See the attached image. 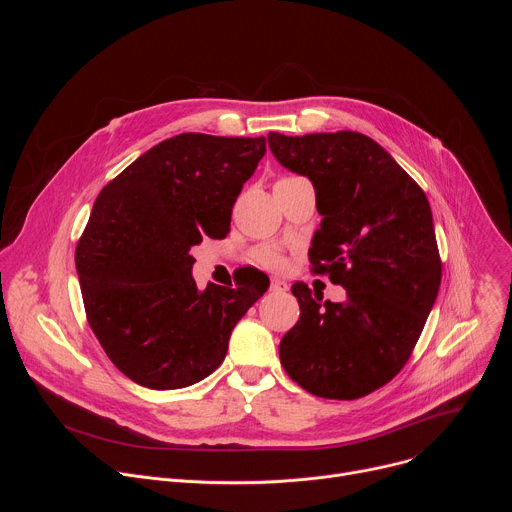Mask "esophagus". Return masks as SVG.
<instances>
[{"label":"esophagus","mask_w":512,"mask_h":512,"mask_svg":"<svg viewBox=\"0 0 512 512\" xmlns=\"http://www.w3.org/2000/svg\"><path fill=\"white\" fill-rule=\"evenodd\" d=\"M271 289H273V291H279V294H283V291H287V281L273 277V279H271Z\"/></svg>","instance_id":"34e87169"}]
</instances>
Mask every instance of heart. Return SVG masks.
Here are the masks:
<instances>
[{
	"mask_svg": "<svg viewBox=\"0 0 512 512\" xmlns=\"http://www.w3.org/2000/svg\"><path fill=\"white\" fill-rule=\"evenodd\" d=\"M255 261L261 263V265H265V267H271V269H275V267H279V265L283 263L281 255H279L275 249H271V247H261V249H257V251H255Z\"/></svg>",
	"mask_w": 512,
	"mask_h": 512,
	"instance_id": "b5f03b06",
	"label": "heart"
}]
</instances>
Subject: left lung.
<instances>
[{
  "mask_svg": "<svg viewBox=\"0 0 512 512\" xmlns=\"http://www.w3.org/2000/svg\"><path fill=\"white\" fill-rule=\"evenodd\" d=\"M267 141L283 168L314 184L322 225L308 253L312 271L346 289V302L322 304L304 281L291 285L300 320L279 342L281 364L316 397H364L405 367L440 291L427 196L358 131H271Z\"/></svg>",
  "mask_w": 512,
  "mask_h": 512,
  "instance_id": "8db88e82",
  "label": "left lung"
}]
</instances>
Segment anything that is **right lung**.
Instances as JSON below:
<instances>
[{
  "label": "right lung",
  "instance_id": "obj_1",
  "mask_svg": "<svg viewBox=\"0 0 512 512\" xmlns=\"http://www.w3.org/2000/svg\"><path fill=\"white\" fill-rule=\"evenodd\" d=\"M265 137L180 133L129 164L97 196L75 263L91 330L133 383L194 385L225 360L235 324L269 279L245 269L235 287L198 291L190 249L229 233Z\"/></svg>",
  "mask_w": 512,
  "mask_h": 512
}]
</instances>
